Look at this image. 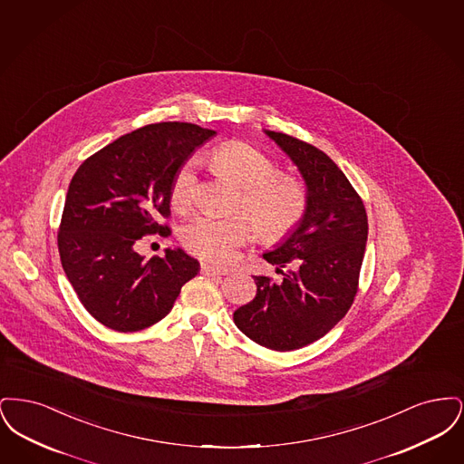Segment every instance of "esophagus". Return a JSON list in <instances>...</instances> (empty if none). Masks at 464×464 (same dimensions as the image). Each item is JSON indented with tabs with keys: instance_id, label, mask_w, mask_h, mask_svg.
Masks as SVG:
<instances>
[{
	"instance_id": "obj_1",
	"label": "esophagus",
	"mask_w": 464,
	"mask_h": 464,
	"mask_svg": "<svg viewBox=\"0 0 464 464\" xmlns=\"http://www.w3.org/2000/svg\"><path fill=\"white\" fill-rule=\"evenodd\" d=\"M201 275H207V276H216V275H227L229 273V269H224V267H218V266L207 265V263H203L201 265Z\"/></svg>"
}]
</instances>
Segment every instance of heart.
<instances>
[{
  "label": "heart",
  "instance_id": "heart-1",
  "mask_svg": "<svg viewBox=\"0 0 464 464\" xmlns=\"http://www.w3.org/2000/svg\"><path fill=\"white\" fill-rule=\"evenodd\" d=\"M208 160L218 174L242 188L238 210L251 218L238 214L235 218L199 216L193 219L180 233L182 245L191 254L226 265L240 246L252 240L254 226L263 240L278 242L304 221L309 205L304 182L297 177L280 174L276 161L261 150L231 140L214 148ZM197 161L188 160L179 167L170 184L172 207L180 214L188 212L197 199Z\"/></svg>",
  "mask_w": 464,
  "mask_h": 464
}]
</instances>
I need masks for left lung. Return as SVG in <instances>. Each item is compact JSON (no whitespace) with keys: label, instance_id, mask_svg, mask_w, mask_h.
Here are the masks:
<instances>
[{"label":"left lung","instance_id":"1","mask_svg":"<svg viewBox=\"0 0 464 464\" xmlns=\"http://www.w3.org/2000/svg\"><path fill=\"white\" fill-rule=\"evenodd\" d=\"M266 133L304 177L308 212L285 242L263 256L284 280L254 276L257 294L233 320L254 343L292 352L324 337L352 308L369 222L360 195L329 156L287 133Z\"/></svg>","mask_w":464,"mask_h":464}]
</instances>
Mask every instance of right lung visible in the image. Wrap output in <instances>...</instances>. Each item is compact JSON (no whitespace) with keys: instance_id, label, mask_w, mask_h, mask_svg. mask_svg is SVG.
Instances as JSON below:
<instances>
[{"instance_id":"1","label":"right lung","mask_w":464,"mask_h":464,"mask_svg":"<svg viewBox=\"0 0 464 464\" xmlns=\"http://www.w3.org/2000/svg\"><path fill=\"white\" fill-rule=\"evenodd\" d=\"M193 123H153L89 156L71 179L57 245L67 280L90 314L118 332L165 318L180 288L198 275L180 248L146 261V235L169 237L170 184L188 156L214 135Z\"/></svg>"}]
</instances>
